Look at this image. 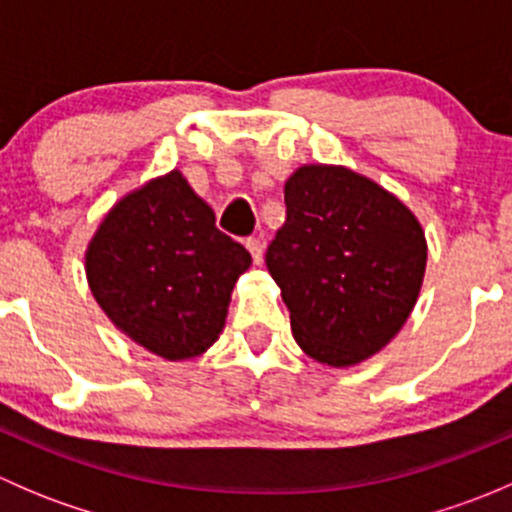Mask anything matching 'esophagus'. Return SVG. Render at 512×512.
Listing matches in <instances>:
<instances>
[{
  "label": "esophagus",
  "instance_id": "esophagus-1",
  "mask_svg": "<svg viewBox=\"0 0 512 512\" xmlns=\"http://www.w3.org/2000/svg\"><path fill=\"white\" fill-rule=\"evenodd\" d=\"M247 250H250L252 260H255V265H262V260H265V242L260 240V237H250V240L245 242Z\"/></svg>",
  "mask_w": 512,
  "mask_h": 512
}]
</instances>
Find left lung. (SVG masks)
Returning <instances> with one entry per match:
<instances>
[{"label":"left lung","instance_id":"8db88e82","mask_svg":"<svg viewBox=\"0 0 512 512\" xmlns=\"http://www.w3.org/2000/svg\"><path fill=\"white\" fill-rule=\"evenodd\" d=\"M267 270L294 342L332 369L366 361L399 334L423 285L426 235L386 188L344 165H299Z\"/></svg>","mask_w":512,"mask_h":512}]
</instances>
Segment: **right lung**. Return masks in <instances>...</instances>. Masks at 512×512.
Segmentation results:
<instances>
[{
	"instance_id": "obj_1",
	"label": "right lung",
	"mask_w": 512,
	"mask_h": 512,
	"mask_svg": "<svg viewBox=\"0 0 512 512\" xmlns=\"http://www.w3.org/2000/svg\"><path fill=\"white\" fill-rule=\"evenodd\" d=\"M252 265L240 242L180 170L123 195L86 247L98 307L138 347L168 361L208 352L225 327L237 277Z\"/></svg>"
}]
</instances>
